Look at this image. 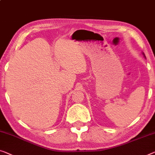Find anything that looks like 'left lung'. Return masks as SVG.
Instances as JSON below:
<instances>
[{
    "label": "left lung",
    "instance_id": "obj_1",
    "mask_svg": "<svg viewBox=\"0 0 155 155\" xmlns=\"http://www.w3.org/2000/svg\"><path fill=\"white\" fill-rule=\"evenodd\" d=\"M143 55H144V54H143ZM144 57H145V55H144Z\"/></svg>",
    "mask_w": 155,
    "mask_h": 155
}]
</instances>
